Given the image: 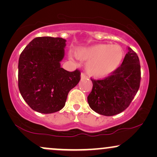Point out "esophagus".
<instances>
[{"label":"esophagus","instance_id":"1","mask_svg":"<svg viewBox=\"0 0 157 157\" xmlns=\"http://www.w3.org/2000/svg\"><path fill=\"white\" fill-rule=\"evenodd\" d=\"M80 78H81V80H84V79L87 78V76H86V75H85L84 73H81V75H80Z\"/></svg>","mask_w":157,"mask_h":157}]
</instances>
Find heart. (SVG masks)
I'll list each match as a JSON object with an SVG mask.
<instances>
[{
    "label": "heart",
    "instance_id": "1",
    "mask_svg": "<svg viewBox=\"0 0 157 157\" xmlns=\"http://www.w3.org/2000/svg\"><path fill=\"white\" fill-rule=\"evenodd\" d=\"M75 55L87 62L86 70L90 76L100 78L109 76L117 69L123 57V51L117 45L100 44L78 48ZM73 57L70 54V59Z\"/></svg>",
    "mask_w": 157,
    "mask_h": 157
}]
</instances>
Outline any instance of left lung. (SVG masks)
Segmentation results:
<instances>
[{
	"mask_svg": "<svg viewBox=\"0 0 157 157\" xmlns=\"http://www.w3.org/2000/svg\"><path fill=\"white\" fill-rule=\"evenodd\" d=\"M140 76L138 56L128 47L122 65L111 76L100 80L91 79L92 91L87 98L90 108L104 116L121 113L128 107L137 93Z\"/></svg>",
	"mask_w": 157,
	"mask_h": 157,
	"instance_id": "8db88e82",
	"label": "left lung"
}]
</instances>
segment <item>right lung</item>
Returning a JSON list of instances; mask_svg holds the SVG:
<instances>
[{"label": "right lung", "mask_w": 157, "mask_h": 157, "mask_svg": "<svg viewBox=\"0 0 157 157\" xmlns=\"http://www.w3.org/2000/svg\"><path fill=\"white\" fill-rule=\"evenodd\" d=\"M66 42L61 37H35L20 55L19 91L37 112L60 111L65 106L70 90L80 82V71L70 72L60 66Z\"/></svg>", "instance_id": "obj_1"}]
</instances>
